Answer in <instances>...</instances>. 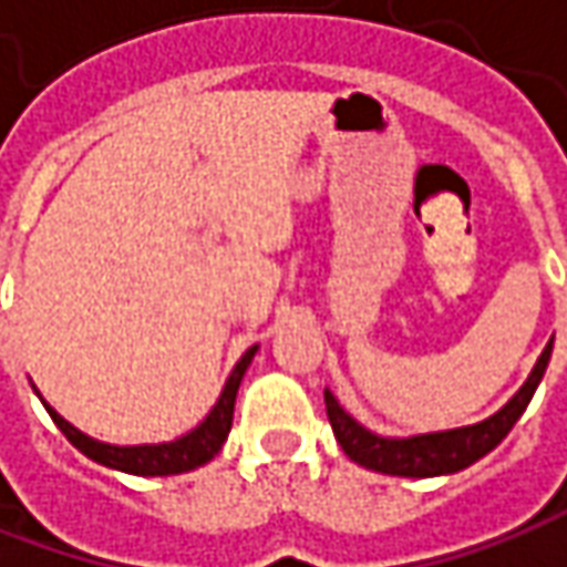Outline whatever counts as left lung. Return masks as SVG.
<instances>
[{"instance_id": "1", "label": "left lung", "mask_w": 567, "mask_h": 567, "mask_svg": "<svg viewBox=\"0 0 567 567\" xmlns=\"http://www.w3.org/2000/svg\"><path fill=\"white\" fill-rule=\"evenodd\" d=\"M549 358H553V342L543 348L534 373L517 389L515 399L508 401L498 414L483 420V423H474V426L445 430V433H423V436H411V440H385V436L363 430L351 414H344V408L329 389H326V414H329L332 433H336L344 455L367 471H380V474H392V477L455 474V471L471 467L483 455H489L498 442L512 433L517 417L527 411V404L534 399Z\"/></svg>"}]
</instances>
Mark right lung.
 Listing matches in <instances>:
<instances>
[{
	"instance_id": "add662e5",
	"label": "right lung",
	"mask_w": 567,
	"mask_h": 567,
	"mask_svg": "<svg viewBox=\"0 0 567 567\" xmlns=\"http://www.w3.org/2000/svg\"><path fill=\"white\" fill-rule=\"evenodd\" d=\"M257 354V344L247 348L241 354V361L235 363L231 377L225 382L223 395L216 401V408L206 414V420L190 430L187 436L175 442H159V445H109V442H96L84 436L81 430H74L69 420L62 414H55L50 404V417L55 420V426L69 436V442L74 449H81L87 458L100 461L106 467H115V471H125V474H137V477H168V474H185V471H194L206 461H213L219 455L223 442L228 440V430H231V414H235V395H238V385H241V377L245 370L254 361Z\"/></svg>"
}]
</instances>
